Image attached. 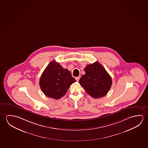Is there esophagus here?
I'll list each match as a JSON object with an SVG mask.
<instances>
[{"label": "esophagus", "instance_id": "1", "mask_svg": "<svg viewBox=\"0 0 148 148\" xmlns=\"http://www.w3.org/2000/svg\"><path fill=\"white\" fill-rule=\"evenodd\" d=\"M80 78V76H78V77H76L75 78V79H76V80H77L78 82V81H79V80Z\"/></svg>", "mask_w": 148, "mask_h": 148}]
</instances>
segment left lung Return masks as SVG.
Segmentation results:
<instances>
[{
  "label": "left lung",
  "mask_w": 148,
  "mask_h": 148,
  "mask_svg": "<svg viewBox=\"0 0 148 148\" xmlns=\"http://www.w3.org/2000/svg\"><path fill=\"white\" fill-rule=\"evenodd\" d=\"M79 83L91 97L98 99L107 95L112 85V79L105 68L97 61L84 69Z\"/></svg>",
  "instance_id": "obj_1"
}]
</instances>
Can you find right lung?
Segmentation results:
<instances>
[{"instance_id": "add662e5", "label": "right lung", "mask_w": 148, "mask_h": 148, "mask_svg": "<svg viewBox=\"0 0 148 148\" xmlns=\"http://www.w3.org/2000/svg\"><path fill=\"white\" fill-rule=\"evenodd\" d=\"M75 82L70 71L53 61L44 71L39 84L46 96L58 99L66 95L70 86Z\"/></svg>"}]
</instances>
